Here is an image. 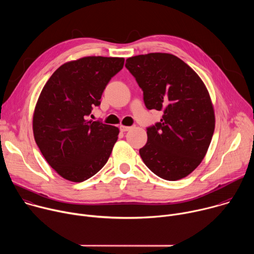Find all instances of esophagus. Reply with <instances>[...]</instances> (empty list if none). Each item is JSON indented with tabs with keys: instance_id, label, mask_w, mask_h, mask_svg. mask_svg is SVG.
<instances>
[{
	"instance_id": "34e87169",
	"label": "esophagus",
	"mask_w": 254,
	"mask_h": 254,
	"mask_svg": "<svg viewBox=\"0 0 254 254\" xmlns=\"http://www.w3.org/2000/svg\"><path fill=\"white\" fill-rule=\"evenodd\" d=\"M131 128V127H127V126H121L120 127V129L122 130V131H127V130H129Z\"/></svg>"
}]
</instances>
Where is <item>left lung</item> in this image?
Returning a JSON list of instances; mask_svg holds the SVG:
<instances>
[{
  "label": "left lung",
  "mask_w": 254,
  "mask_h": 254,
  "mask_svg": "<svg viewBox=\"0 0 254 254\" xmlns=\"http://www.w3.org/2000/svg\"><path fill=\"white\" fill-rule=\"evenodd\" d=\"M126 67L142 89L148 110L163 112L161 122L147 128L140 158L162 179L187 177L204 159L215 128L204 82L188 64L169 53L129 57Z\"/></svg>",
  "instance_id": "obj_1"
}]
</instances>
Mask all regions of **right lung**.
Wrapping results in <instances>:
<instances>
[{
	"mask_svg": "<svg viewBox=\"0 0 254 254\" xmlns=\"http://www.w3.org/2000/svg\"><path fill=\"white\" fill-rule=\"evenodd\" d=\"M125 58L87 56L61 65L44 85L33 115V133L47 163L71 182L95 175L110 158L120 129L87 120Z\"/></svg>",
	"mask_w": 254,
	"mask_h": 254,
	"instance_id": "1",
	"label": "right lung"
}]
</instances>
